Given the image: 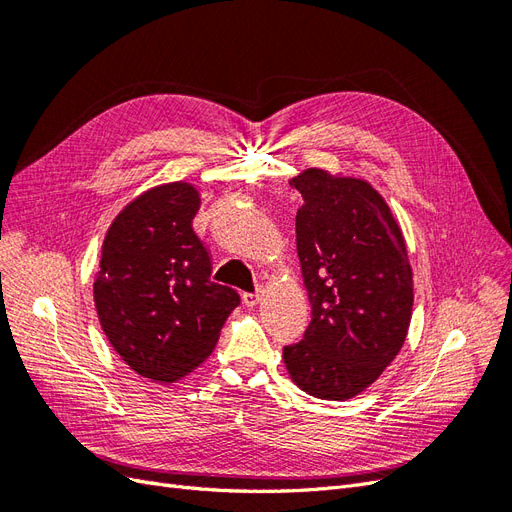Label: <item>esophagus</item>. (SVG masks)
I'll return each mask as SVG.
<instances>
[{
	"label": "esophagus",
	"mask_w": 512,
	"mask_h": 512,
	"mask_svg": "<svg viewBox=\"0 0 512 512\" xmlns=\"http://www.w3.org/2000/svg\"><path fill=\"white\" fill-rule=\"evenodd\" d=\"M258 301H260V290H256V292H243V303L247 307H254Z\"/></svg>",
	"instance_id": "1"
}]
</instances>
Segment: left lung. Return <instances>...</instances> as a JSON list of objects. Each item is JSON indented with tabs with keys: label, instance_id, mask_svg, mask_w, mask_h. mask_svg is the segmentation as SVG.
I'll use <instances>...</instances> for the list:
<instances>
[{
	"label": "left lung",
	"instance_id": "1",
	"mask_svg": "<svg viewBox=\"0 0 512 512\" xmlns=\"http://www.w3.org/2000/svg\"><path fill=\"white\" fill-rule=\"evenodd\" d=\"M297 254L312 303L299 344L284 346L292 382L318 399H350L391 365L412 318L406 241L384 198L363 179L307 168Z\"/></svg>",
	"mask_w": 512,
	"mask_h": 512
}]
</instances>
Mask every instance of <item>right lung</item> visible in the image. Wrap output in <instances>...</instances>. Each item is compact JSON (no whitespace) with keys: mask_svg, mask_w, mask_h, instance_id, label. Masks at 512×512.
<instances>
[{"mask_svg":"<svg viewBox=\"0 0 512 512\" xmlns=\"http://www.w3.org/2000/svg\"><path fill=\"white\" fill-rule=\"evenodd\" d=\"M200 196L175 181L136 196L102 243L94 301L108 342L136 374L175 382L218 344L239 292L211 280L192 220Z\"/></svg>","mask_w":512,"mask_h":512,"instance_id":"1","label":"right lung"}]
</instances>
